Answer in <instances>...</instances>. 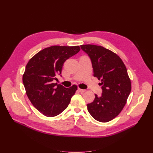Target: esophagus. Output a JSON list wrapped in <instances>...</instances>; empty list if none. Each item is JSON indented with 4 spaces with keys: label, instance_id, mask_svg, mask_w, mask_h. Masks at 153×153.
<instances>
[{
    "label": "esophagus",
    "instance_id": "obj_1",
    "mask_svg": "<svg viewBox=\"0 0 153 153\" xmlns=\"http://www.w3.org/2000/svg\"><path fill=\"white\" fill-rule=\"evenodd\" d=\"M78 91H79L81 92H84L86 91V90H85V89H80V88H78Z\"/></svg>",
    "mask_w": 153,
    "mask_h": 153
}]
</instances>
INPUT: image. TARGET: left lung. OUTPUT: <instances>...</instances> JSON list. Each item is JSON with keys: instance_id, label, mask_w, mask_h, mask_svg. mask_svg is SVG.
<instances>
[{"instance_id": "1", "label": "left lung", "mask_w": 153, "mask_h": 153, "mask_svg": "<svg viewBox=\"0 0 153 153\" xmlns=\"http://www.w3.org/2000/svg\"><path fill=\"white\" fill-rule=\"evenodd\" d=\"M82 50L90 57L94 76L101 80L103 93L95 94L94 100L87 104L88 112L96 121H112L121 112L131 90V80L122 59L101 46L82 45Z\"/></svg>"}]
</instances>
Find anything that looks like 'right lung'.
Returning a JSON list of instances; mask_svg holds the SVG:
<instances>
[{
  "instance_id": "add662e5",
  "label": "right lung",
  "mask_w": 153,
  "mask_h": 153,
  "mask_svg": "<svg viewBox=\"0 0 153 153\" xmlns=\"http://www.w3.org/2000/svg\"><path fill=\"white\" fill-rule=\"evenodd\" d=\"M79 46H52L39 51L27 64L22 80L31 103L47 117L62 113L70 103L77 85L66 88L53 83L61 75L64 62L76 54Z\"/></svg>"
}]
</instances>
